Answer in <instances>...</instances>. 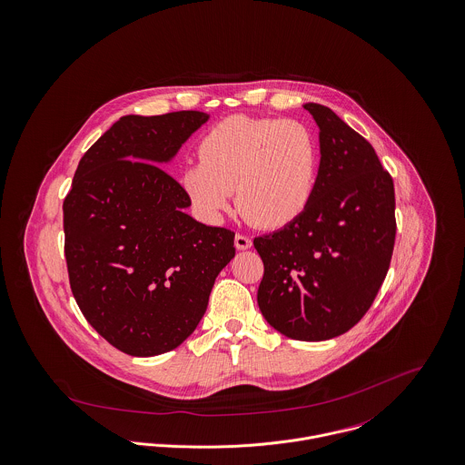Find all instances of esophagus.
I'll use <instances>...</instances> for the list:
<instances>
[{"label":"esophagus","instance_id":"esophagus-1","mask_svg":"<svg viewBox=\"0 0 465 465\" xmlns=\"http://www.w3.org/2000/svg\"><path fill=\"white\" fill-rule=\"evenodd\" d=\"M252 239L248 237V235H244V233H237L235 235V248L237 250H248V248H252Z\"/></svg>","mask_w":465,"mask_h":465}]
</instances>
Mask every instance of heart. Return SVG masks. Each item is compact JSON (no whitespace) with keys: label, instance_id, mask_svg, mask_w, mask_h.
I'll return each instance as SVG.
<instances>
[{"label":"heart","instance_id":"obj_1","mask_svg":"<svg viewBox=\"0 0 465 465\" xmlns=\"http://www.w3.org/2000/svg\"><path fill=\"white\" fill-rule=\"evenodd\" d=\"M200 160L182 183L196 210L217 219L237 189L241 213L260 228H280L309 207L319 176V141L305 121L232 115L210 128Z\"/></svg>","mask_w":465,"mask_h":465}]
</instances>
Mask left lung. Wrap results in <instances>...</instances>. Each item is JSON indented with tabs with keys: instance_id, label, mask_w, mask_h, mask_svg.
<instances>
[{
	"instance_id": "left-lung-1",
	"label": "left lung",
	"mask_w": 465,
	"mask_h": 465,
	"mask_svg": "<svg viewBox=\"0 0 465 465\" xmlns=\"http://www.w3.org/2000/svg\"><path fill=\"white\" fill-rule=\"evenodd\" d=\"M321 163L309 207L278 232L255 237L263 262L258 307L296 341L346 333L371 309L396 241L394 182L374 148L322 104Z\"/></svg>"
}]
</instances>
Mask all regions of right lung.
Wrapping results in <instances>:
<instances>
[{
	"label": "right lung",
	"mask_w": 465,
	"mask_h": 465,
	"mask_svg": "<svg viewBox=\"0 0 465 465\" xmlns=\"http://www.w3.org/2000/svg\"><path fill=\"white\" fill-rule=\"evenodd\" d=\"M207 119L198 110L121 117L82 156L64 200L73 296L104 341L132 357L178 348L235 255V233L187 215L189 194L158 165Z\"/></svg>",
	"instance_id": "obj_1"
}]
</instances>
